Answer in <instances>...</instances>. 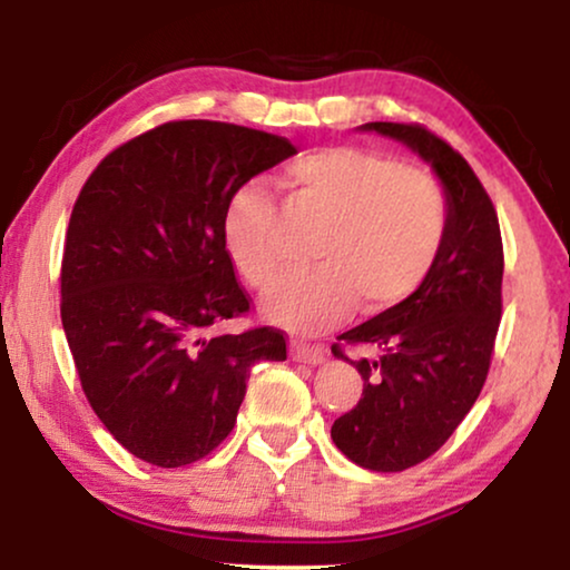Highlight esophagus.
Here are the masks:
<instances>
[{
	"label": "esophagus",
	"mask_w": 570,
	"mask_h": 570,
	"mask_svg": "<svg viewBox=\"0 0 570 570\" xmlns=\"http://www.w3.org/2000/svg\"><path fill=\"white\" fill-rule=\"evenodd\" d=\"M291 355H293V361L308 363V365H318L324 361V350L318 345H306V342H293Z\"/></svg>",
	"instance_id": "34e87169"
}]
</instances>
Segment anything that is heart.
I'll return each mask as SVG.
<instances>
[{
  "label": "heart",
  "mask_w": 570,
  "mask_h": 570,
  "mask_svg": "<svg viewBox=\"0 0 570 570\" xmlns=\"http://www.w3.org/2000/svg\"><path fill=\"white\" fill-rule=\"evenodd\" d=\"M293 213L324 220L311 246L316 267L283 275L262 311L291 332L340 324L361 301L365 311L410 298L439 259L449 230V199L439 178L363 147H322L277 176ZM277 202L262 184L238 186L223 215L230 262L248 285L279 269Z\"/></svg>",
  "instance_id": "1"
}]
</instances>
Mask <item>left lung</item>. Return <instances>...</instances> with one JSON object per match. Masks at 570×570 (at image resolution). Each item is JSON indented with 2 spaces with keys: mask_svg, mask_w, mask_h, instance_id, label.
I'll list each match as a JSON object with an SVG mask.
<instances>
[{
  "mask_svg": "<svg viewBox=\"0 0 570 570\" xmlns=\"http://www.w3.org/2000/svg\"><path fill=\"white\" fill-rule=\"evenodd\" d=\"M431 163L449 199V230L431 275L410 298L340 334L372 355L355 363L363 396L334 420L332 441L373 472L433 456L478 402L501 324L503 240L485 186L462 155L423 124L371 121ZM332 353L348 361L338 345Z\"/></svg>",
  "mask_w": 570,
  "mask_h": 570,
  "instance_id": "left-lung-1",
  "label": "left lung"
}]
</instances>
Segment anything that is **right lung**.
I'll use <instances>...</instances> for the list:
<instances>
[{"mask_svg":"<svg viewBox=\"0 0 570 570\" xmlns=\"http://www.w3.org/2000/svg\"><path fill=\"white\" fill-rule=\"evenodd\" d=\"M295 155L285 137L225 121H168L108 153L72 207L61 326L90 407L147 464L199 462L228 439L256 361H285V334L254 326L225 248L238 186Z\"/></svg>","mask_w":570,"mask_h":570,"instance_id":"1","label":"right lung"}]
</instances>
